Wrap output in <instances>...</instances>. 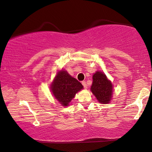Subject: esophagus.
<instances>
[{
  "label": "esophagus",
  "instance_id": "1",
  "mask_svg": "<svg viewBox=\"0 0 152 152\" xmlns=\"http://www.w3.org/2000/svg\"><path fill=\"white\" fill-rule=\"evenodd\" d=\"M82 84L83 85V86H84V88L85 89L87 88V87H88V86H87V84H86V82L85 81H83V82H82Z\"/></svg>",
  "mask_w": 152,
  "mask_h": 152
}]
</instances>
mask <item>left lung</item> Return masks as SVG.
Returning <instances> with one entry per match:
<instances>
[{"label":"left lung","instance_id":"left-lung-1","mask_svg":"<svg viewBox=\"0 0 152 152\" xmlns=\"http://www.w3.org/2000/svg\"><path fill=\"white\" fill-rule=\"evenodd\" d=\"M91 91L99 102L107 104L109 103L112 98L113 86L105 74L97 71L93 75Z\"/></svg>","mask_w":152,"mask_h":152}]
</instances>
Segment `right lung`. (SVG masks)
<instances>
[{
  "label": "right lung",
  "mask_w": 152,
  "mask_h": 152,
  "mask_svg": "<svg viewBox=\"0 0 152 152\" xmlns=\"http://www.w3.org/2000/svg\"><path fill=\"white\" fill-rule=\"evenodd\" d=\"M50 88L56 99L62 106L66 107L69 105L68 103L77 92L82 90L83 86L76 78L69 75L66 71L61 70L57 73Z\"/></svg>",
  "instance_id": "add662e5"
}]
</instances>
